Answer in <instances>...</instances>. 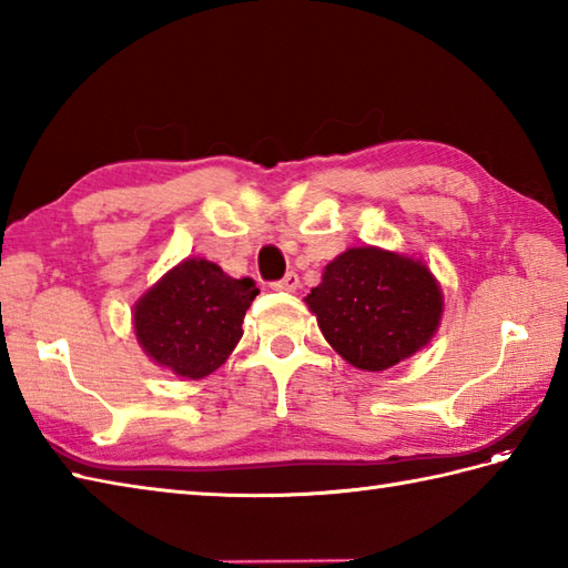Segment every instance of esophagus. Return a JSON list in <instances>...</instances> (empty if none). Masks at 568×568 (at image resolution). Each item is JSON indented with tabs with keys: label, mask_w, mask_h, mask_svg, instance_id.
Segmentation results:
<instances>
[{
	"label": "esophagus",
	"mask_w": 568,
	"mask_h": 568,
	"mask_svg": "<svg viewBox=\"0 0 568 568\" xmlns=\"http://www.w3.org/2000/svg\"><path fill=\"white\" fill-rule=\"evenodd\" d=\"M271 287H273V291H281V293H295L300 287V277H297V273H285V277L271 283Z\"/></svg>",
	"instance_id": "1"
}]
</instances>
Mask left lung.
<instances>
[{"mask_svg":"<svg viewBox=\"0 0 568 568\" xmlns=\"http://www.w3.org/2000/svg\"><path fill=\"white\" fill-rule=\"evenodd\" d=\"M305 305L334 352L368 373L415 356L444 315L442 285L429 265L378 246L346 248L329 261Z\"/></svg>","mask_w":568,"mask_h":568,"instance_id":"8db88e82","label":"left lung"}]
</instances>
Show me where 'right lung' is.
<instances>
[{
  "label": "right lung",
  "mask_w": 568,
  "mask_h": 568,
  "mask_svg": "<svg viewBox=\"0 0 568 568\" xmlns=\"http://www.w3.org/2000/svg\"><path fill=\"white\" fill-rule=\"evenodd\" d=\"M256 295L251 277L226 275L207 258H185L136 300L131 324L155 366L200 381L232 356Z\"/></svg>",
  "instance_id": "1"
}]
</instances>
